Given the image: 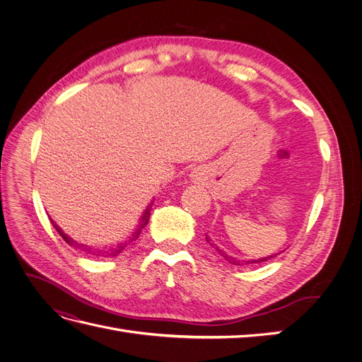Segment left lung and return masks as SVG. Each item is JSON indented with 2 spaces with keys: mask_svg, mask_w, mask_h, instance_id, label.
<instances>
[{
  "mask_svg": "<svg viewBox=\"0 0 362 362\" xmlns=\"http://www.w3.org/2000/svg\"><path fill=\"white\" fill-rule=\"evenodd\" d=\"M205 240H206V243H210V246H213L218 254H221V257H223V259H226L228 262H231V264H234V266H243V264H254V262H262V261H267V259H270V258H275L276 255H270V257H264V258H259V259H250V261H246V262H243V261H240V259H237V258H234V257H231V255H228L226 252H223L222 249H218L214 243H211V240L208 238V235L205 234Z\"/></svg>",
  "mask_w": 362,
  "mask_h": 362,
  "instance_id": "8db88e82",
  "label": "left lung"
}]
</instances>
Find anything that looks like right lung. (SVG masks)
Returning a JSON list of instances; mask_svg holds the SVG:
<instances>
[{"label":"right lung","instance_id":"obj_1","mask_svg":"<svg viewBox=\"0 0 362 362\" xmlns=\"http://www.w3.org/2000/svg\"><path fill=\"white\" fill-rule=\"evenodd\" d=\"M151 206H152V204L146 208L145 210V213H144V216H141V221H140V225H139V228H137V231L133 234V237H131L128 242H124V243H119V245H116L115 247H108V249H93V247H87V246H84V245H81V243H78V242H74L72 238H69L66 234H64L62 229L52 222V225H54V228H56V231L62 235V238L64 240V242H66L68 245H71V246H74V247H76V249H81V250H84V252H89V254H93V255H103V257H116V255H119L120 252H122L125 247H127V245L128 243H131L133 242V240H136V238H139V235H140V233H141V229H144L146 225H148V222H149V216H151Z\"/></svg>","mask_w":362,"mask_h":362}]
</instances>
